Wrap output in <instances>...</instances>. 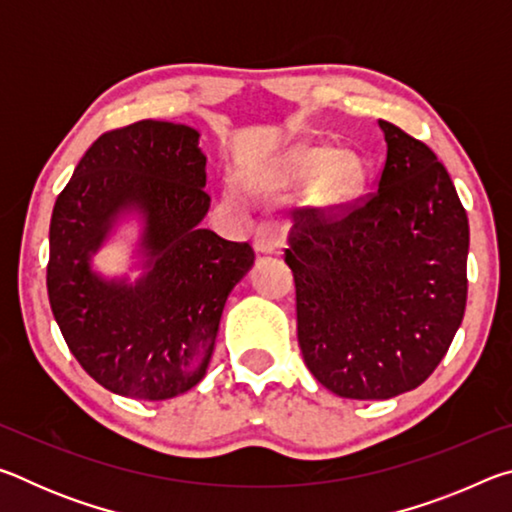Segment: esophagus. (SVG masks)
Returning <instances> with one entry per match:
<instances>
[{
  "mask_svg": "<svg viewBox=\"0 0 512 512\" xmlns=\"http://www.w3.org/2000/svg\"><path fill=\"white\" fill-rule=\"evenodd\" d=\"M282 248V232L275 223L259 225L255 232V250L262 255L277 253Z\"/></svg>",
  "mask_w": 512,
  "mask_h": 512,
  "instance_id": "34e87169",
  "label": "esophagus"
}]
</instances>
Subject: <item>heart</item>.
I'll use <instances>...</instances> for the list:
<instances>
[{"mask_svg": "<svg viewBox=\"0 0 512 512\" xmlns=\"http://www.w3.org/2000/svg\"><path fill=\"white\" fill-rule=\"evenodd\" d=\"M291 173L302 183L323 180V194L327 201H345L366 180V169L357 155H341L334 146H298L289 158Z\"/></svg>", "mask_w": 512, "mask_h": 512, "instance_id": "b5f03b06", "label": "heart"}]
</instances>
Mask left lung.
<instances>
[{
	"instance_id": "left-lung-1",
	"label": "left lung",
	"mask_w": 512,
	"mask_h": 512,
	"mask_svg": "<svg viewBox=\"0 0 512 512\" xmlns=\"http://www.w3.org/2000/svg\"><path fill=\"white\" fill-rule=\"evenodd\" d=\"M377 192L296 221L284 262L296 280L298 343L320 384L348 400L418 388L452 345L467 300L470 225L427 144L379 119Z\"/></svg>"
}]
</instances>
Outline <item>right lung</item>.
Instances as JSON below:
<instances>
[{
	"label": "right lung",
	"mask_w": 512,
	"mask_h": 512,
	"mask_svg": "<svg viewBox=\"0 0 512 512\" xmlns=\"http://www.w3.org/2000/svg\"><path fill=\"white\" fill-rule=\"evenodd\" d=\"M198 137L155 119L103 133L51 214L47 291L63 339L94 381L133 400H171L205 377L225 300L255 262L250 244L201 228ZM131 211L145 223V275L106 281L91 255Z\"/></svg>",
	"instance_id": "right-lung-1"
}]
</instances>
